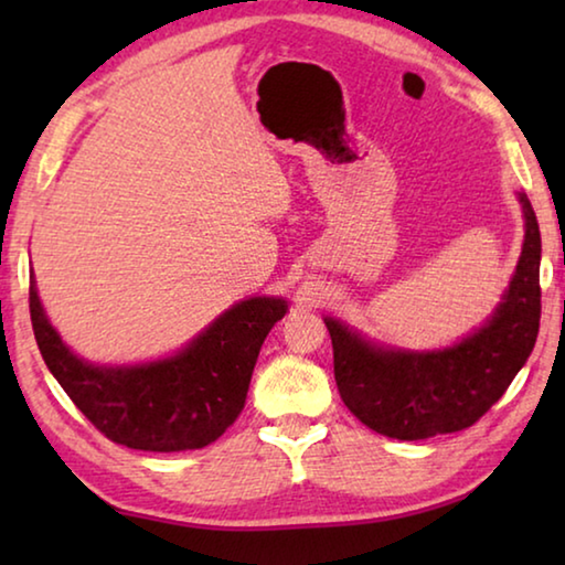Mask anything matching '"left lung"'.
Here are the masks:
<instances>
[{
  "mask_svg": "<svg viewBox=\"0 0 565 565\" xmlns=\"http://www.w3.org/2000/svg\"><path fill=\"white\" fill-rule=\"evenodd\" d=\"M523 246L501 301L481 327L434 351L376 343L333 317V376L361 424L398 441H420L473 426L529 361L541 321V232L519 191Z\"/></svg>",
  "mask_w": 565,
  "mask_h": 565,
  "instance_id": "obj_1",
  "label": "left lung"
}]
</instances>
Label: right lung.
<instances>
[{
	"mask_svg": "<svg viewBox=\"0 0 565 565\" xmlns=\"http://www.w3.org/2000/svg\"><path fill=\"white\" fill-rule=\"evenodd\" d=\"M286 311L281 296H248L171 356L114 366L84 361L66 347L30 274L32 327L46 369L104 436L139 451L216 441L242 414L262 343Z\"/></svg>",
	"mask_w": 565,
	"mask_h": 565,
	"instance_id": "1",
	"label": "right lung"
}]
</instances>
